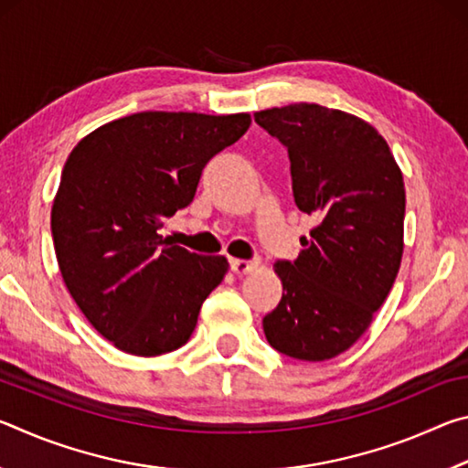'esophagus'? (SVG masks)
Instances as JSON below:
<instances>
[{
  "label": "esophagus",
  "instance_id": "1",
  "mask_svg": "<svg viewBox=\"0 0 468 468\" xmlns=\"http://www.w3.org/2000/svg\"><path fill=\"white\" fill-rule=\"evenodd\" d=\"M253 268H256V262H250V260H231V271L237 276H245L250 274Z\"/></svg>",
  "mask_w": 468,
  "mask_h": 468
}]
</instances>
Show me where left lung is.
Returning a JSON list of instances; mask_svg holds the SVG:
<instances>
[{
  "instance_id": "1",
  "label": "left lung",
  "mask_w": 468,
  "mask_h": 468,
  "mask_svg": "<svg viewBox=\"0 0 468 468\" xmlns=\"http://www.w3.org/2000/svg\"><path fill=\"white\" fill-rule=\"evenodd\" d=\"M253 120L287 148L292 196L312 215L295 262H276L282 299L266 340L301 361L345 353L369 328L399 274L405 181L374 125L315 102L258 111Z\"/></svg>"
}]
</instances>
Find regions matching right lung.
I'll list each match as a JSON object with an SVG mask.
<instances>
[{"label":"right lung","mask_w":468,"mask_h":468,"mask_svg":"<svg viewBox=\"0 0 468 468\" xmlns=\"http://www.w3.org/2000/svg\"><path fill=\"white\" fill-rule=\"evenodd\" d=\"M248 113L144 111L78 142L51 208L63 282L99 335L156 357L186 345L225 256H197L158 233L194 200L202 169L235 144Z\"/></svg>","instance_id":"obj_1"}]
</instances>
